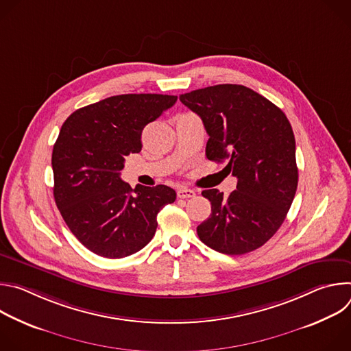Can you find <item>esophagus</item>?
<instances>
[{"label":"esophagus","instance_id":"obj_1","mask_svg":"<svg viewBox=\"0 0 351 351\" xmlns=\"http://www.w3.org/2000/svg\"><path fill=\"white\" fill-rule=\"evenodd\" d=\"M195 195V191L193 189H189V187H179L178 189V197L179 198H190V197H194Z\"/></svg>","mask_w":351,"mask_h":351}]
</instances>
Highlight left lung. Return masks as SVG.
I'll return each mask as SVG.
<instances>
[{"instance_id":"left-lung-1","label":"left lung","mask_w":351,"mask_h":351,"mask_svg":"<svg viewBox=\"0 0 351 351\" xmlns=\"http://www.w3.org/2000/svg\"><path fill=\"white\" fill-rule=\"evenodd\" d=\"M179 99L204 123L207 158L229 160L226 168L237 178L228 197L217 189L202 193L211 202V215L197 234L228 256L253 252L278 232L297 190L291 125L269 99L241 84L198 88Z\"/></svg>"}]
</instances>
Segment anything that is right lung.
I'll use <instances>...</instances> for the list:
<instances>
[{
    "label": "right lung",
    "mask_w": 351,
    "mask_h": 351,
    "mask_svg": "<svg viewBox=\"0 0 351 351\" xmlns=\"http://www.w3.org/2000/svg\"><path fill=\"white\" fill-rule=\"evenodd\" d=\"M176 95L121 94L75 111L53 149L54 198L76 239L106 258L132 256L149 243L173 189H132L121 179L125 157L141 152V132Z\"/></svg>",
    "instance_id": "right-lung-1"
}]
</instances>
